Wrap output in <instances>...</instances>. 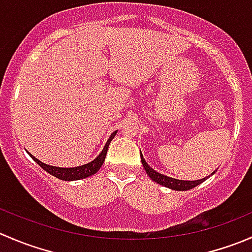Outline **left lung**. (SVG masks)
I'll return each mask as SVG.
<instances>
[{
	"label": "left lung",
	"instance_id": "1",
	"mask_svg": "<svg viewBox=\"0 0 252 252\" xmlns=\"http://www.w3.org/2000/svg\"><path fill=\"white\" fill-rule=\"evenodd\" d=\"M140 157H141L142 166H144L145 171H146V173L149 174V177L151 178L154 182L158 183V184L163 185V187L166 188H169V189L179 190V191H183V190H189V189H192V188L197 187V185L201 184L204 180H206V178L200 180H179V179H174V178H171V177H167V175L161 174L158 173V172L154 171V169L146 163V161H145L141 154H140Z\"/></svg>",
	"mask_w": 252,
	"mask_h": 252
}]
</instances>
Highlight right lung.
<instances>
[{
  "label": "right lung",
  "instance_id": "obj_1",
  "mask_svg": "<svg viewBox=\"0 0 252 252\" xmlns=\"http://www.w3.org/2000/svg\"><path fill=\"white\" fill-rule=\"evenodd\" d=\"M117 131H114V133H112V135L110 136V139H108V141L106 142L105 147H103L102 152H101L100 155H98L97 157H96L94 161H91L90 163H86L84 164V166H79V167H73V168H61V167H53V166H48V164H45L42 163L41 161H39L37 158H35L32 155H30L32 156V158L34 159L35 162H36L37 164H39L41 168H44L45 171L48 172L51 175H53V177L58 178V179L61 180H67V182H70V180H79V179H84V178H88L90 177V175L95 174L96 172L98 171V169L101 168V166L103 164V162H105V158H106V154H107V150H108V145H110V142L112 141V139L114 138V135H116Z\"/></svg>",
  "mask_w": 252,
  "mask_h": 252
}]
</instances>
